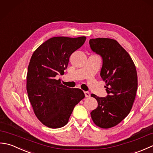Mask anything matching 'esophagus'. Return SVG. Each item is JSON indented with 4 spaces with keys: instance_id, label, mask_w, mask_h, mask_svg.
Instances as JSON below:
<instances>
[{
    "instance_id": "obj_1",
    "label": "esophagus",
    "mask_w": 153,
    "mask_h": 153,
    "mask_svg": "<svg viewBox=\"0 0 153 153\" xmlns=\"http://www.w3.org/2000/svg\"><path fill=\"white\" fill-rule=\"evenodd\" d=\"M84 93H85V97H90V93L88 91H85V92H84Z\"/></svg>"
}]
</instances>
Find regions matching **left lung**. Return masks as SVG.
<instances>
[{
	"label": "left lung",
	"instance_id": "8db88e82",
	"mask_svg": "<svg viewBox=\"0 0 153 153\" xmlns=\"http://www.w3.org/2000/svg\"><path fill=\"white\" fill-rule=\"evenodd\" d=\"M91 50L102 58L100 77L106 83V97L92 94L98 106L91 112L95 125L110 128L129 114L137 89V74L131 56L118 41L108 38L91 39Z\"/></svg>",
	"mask_w": 153,
	"mask_h": 153
}]
</instances>
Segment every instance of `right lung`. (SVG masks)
<instances>
[{"label":"right lung","mask_w":153,"mask_h":153,"mask_svg":"<svg viewBox=\"0 0 153 153\" xmlns=\"http://www.w3.org/2000/svg\"><path fill=\"white\" fill-rule=\"evenodd\" d=\"M85 37H54L35 51L28 66L26 88L29 100L40 122L51 128L66 125L75 106L85 95L82 89L63 85V75L74 52L85 43Z\"/></svg>","instance_id":"right-lung-1"}]
</instances>
